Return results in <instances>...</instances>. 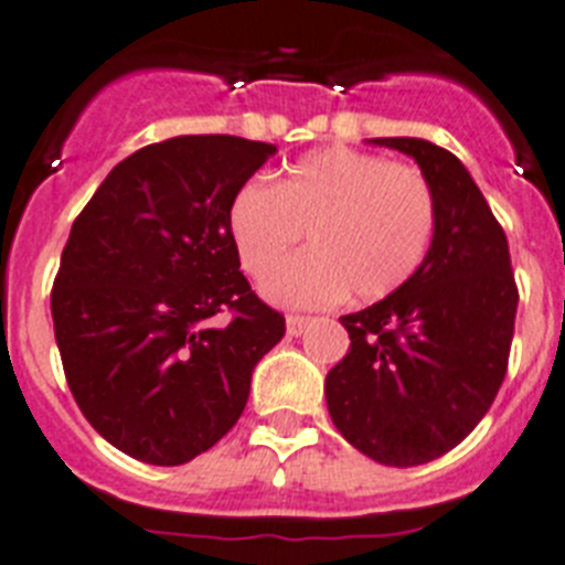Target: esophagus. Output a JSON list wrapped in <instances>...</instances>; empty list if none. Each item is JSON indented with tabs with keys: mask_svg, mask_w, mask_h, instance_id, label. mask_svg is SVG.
Segmentation results:
<instances>
[{
	"mask_svg": "<svg viewBox=\"0 0 565 565\" xmlns=\"http://www.w3.org/2000/svg\"><path fill=\"white\" fill-rule=\"evenodd\" d=\"M307 324H310L307 316H287V335H301L307 330Z\"/></svg>",
	"mask_w": 565,
	"mask_h": 565,
	"instance_id": "esophagus-1",
	"label": "esophagus"
}]
</instances>
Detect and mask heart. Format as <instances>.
<instances>
[{
	"instance_id": "obj_1",
	"label": "heart",
	"mask_w": 565,
	"mask_h": 565,
	"mask_svg": "<svg viewBox=\"0 0 565 565\" xmlns=\"http://www.w3.org/2000/svg\"><path fill=\"white\" fill-rule=\"evenodd\" d=\"M241 267L264 275L305 231L307 254L275 266L260 292L281 307H327L344 292L376 301L425 264L436 198L414 166L348 146L310 151L275 186L246 180L226 212Z\"/></svg>"
}]
</instances>
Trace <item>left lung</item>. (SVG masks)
I'll return each mask as SVG.
<instances>
[{"label":"left lung","instance_id":"1","mask_svg":"<svg viewBox=\"0 0 565 565\" xmlns=\"http://www.w3.org/2000/svg\"><path fill=\"white\" fill-rule=\"evenodd\" d=\"M419 163L436 198L430 253L376 305L341 316L348 355L327 373L330 419L382 466L411 468L466 439L500 391L516 284L505 232L468 169L422 137H376Z\"/></svg>","mask_w":565,"mask_h":565}]
</instances>
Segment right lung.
Segmentation results:
<instances>
[{"label":"right lung","instance_id":"add662e5","mask_svg":"<svg viewBox=\"0 0 565 565\" xmlns=\"http://www.w3.org/2000/svg\"><path fill=\"white\" fill-rule=\"evenodd\" d=\"M275 151L232 135L151 143L71 226L51 292L56 348L79 411L117 451L183 466L244 414L284 316L241 273L226 212Z\"/></svg>","mask_w":565,"mask_h":565}]
</instances>
